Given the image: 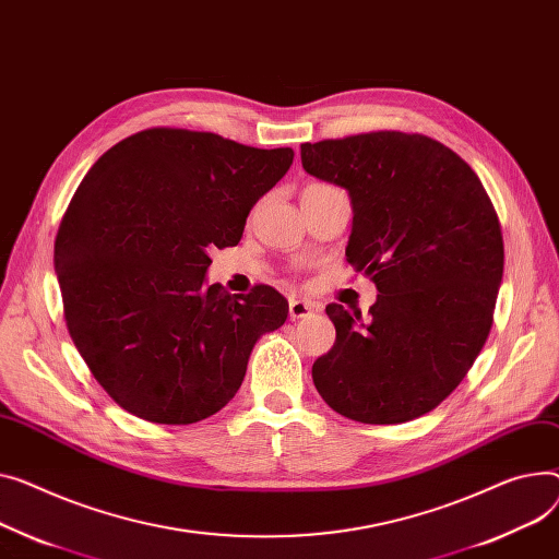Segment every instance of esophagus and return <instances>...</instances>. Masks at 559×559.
<instances>
[{
  "label": "esophagus",
  "mask_w": 559,
  "mask_h": 559,
  "mask_svg": "<svg viewBox=\"0 0 559 559\" xmlns=\"http://www.w3.org/2000/svg\"><path fill=\"white\" fill-rule=\"evenodd\" d=\"M312 312H317V304L306 301V299H289V319L299 321L310 317Z\"/></svg>",
  "instance_id": "34e87169"
}]
</instances>
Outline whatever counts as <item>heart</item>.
I'll list each match as a JSON object with an SVG mask.
<instances>
[{
	"label": "heart",
	"instance_id": "heart-1",
	"mask_svg": "<svg viewBox=\"0 0 559 559\" xmlns=\"http://www.w3.org/2000/svg\"><path fill=\"white\" fill-rule=\"evenodd\" d=\"M312 186H323V183H310V186H308V189H312Z\"/></svg>",
	"mask_w": 559,
	"mask_h": 559
}]
</instances>
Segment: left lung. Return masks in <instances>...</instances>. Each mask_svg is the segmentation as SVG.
<instances>
[{
  "mask_svg": "<svg viewBox=\"0 0 559 559\" xmlns=\"http://www.w3.org/2000/svg\"><path fill=\"white\" fill-rule=\"evenodd\" d=\"M301 164L348 191L346 260L380 292L368 323L325 308L337 340L312 366L314 386L357 423L420 418L461 384L490 334L503 278L497 211L476 173L423 134L304 143Z\"/></svg>",
  "mask_w": 559,
  "mask_h": 559,
  "instance_id": "obj_1",
  "label": "left lung"
}]
</instances>
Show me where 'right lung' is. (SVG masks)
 <instances>
[{
    "mask_svg": "<svg viewBox=\"0 0 559 559\" xmlns=\"http://www.w3.org/2000/svg\"><path fill=\"white\" fill-rule=\"evenodd\" d=\"M292 159V147L153 128L109 147L81 181L53 251L64 319L128 414L159 425L217 414L255 342L285 323L274 287L229 294L206 285V272L209 251L240 242L249 211Z\"/></svg>",
    "mask_w": 559,
    "mask_h": 559,
    "instance_id": "obj_1",
    "label": "right lung"
}]
</instances>
